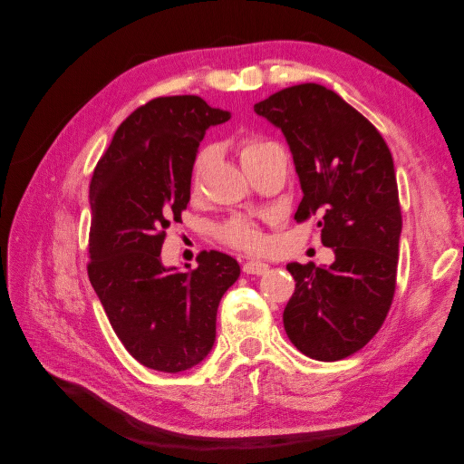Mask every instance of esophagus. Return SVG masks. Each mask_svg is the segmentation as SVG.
<instances>
[{"mask_svg": "<svg viewBox=\"0 0 464 464\" xmlns=\"http://www.w3.org/2000/svg\"><path fill=\"white\" fill-rule=\"evenodd\" d=\"M242 269L246 275H265L266 271H269V265L263 261H246Z\"/></svg>", "mask_w": 464, "mask_h": 464, "instance_id": "esophagus-1", "label": "esophagus"}]
</instances>
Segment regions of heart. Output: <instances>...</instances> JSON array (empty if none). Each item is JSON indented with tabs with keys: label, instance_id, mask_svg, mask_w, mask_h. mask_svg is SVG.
I'll return each mask as SVG.
<instances>
[{
	"label": "heart",
	"instance_id": "obj_1",
	"mask_svg": "<svg viewBox=\"0 0 464 464\" xmlns=\"http://www.w3.org/2000/svg\"><path fill=\"white\" fill-rule=\"evenodd\" d=\"M276 145L263 135H244L236 141V150L240 154V160L244 168H247L251 162L257 160L266 150L275 149ZM203 157L193 162L191 176H189V189L191 193L199 191V181L203 172ZM217 240L224 246L240 249V251H259L265 246V237L257 227V222L244 215H232L227 220H222L215 228Z\"/></svg>",
	"mask_w": 464,
	"mask_h": 464
}]
</instances>
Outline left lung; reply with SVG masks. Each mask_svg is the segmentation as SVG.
<instances>
[{
	"label": "left lung",
	"mask_w": 464,
	"mask_h": 464,
	"mask_svg": "<svg viewBox=\"0 0 464 464\" xmlns=\"http://www.w3.org/2000/svg\"><path fill=\"white\" fill-rule=\"evenodd\" d=\"M285 133L304 198L296 218L321 217L329 266L288 263L296 280L283 321L292 344L343 360L382 329L397 288L402 215L395 166L370 120L331 89L302 82L254 106Z\"/></svg>",
	"instance_id": "obj_1"
}]
</instances>
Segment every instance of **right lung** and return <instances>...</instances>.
<instances>
[{
	"label": "right lung",
	"instance_id": "add662e5",
	"mask_svg": "<svg viewBox=\"0 0 464 464\" xmlns=\"http://www.w3.org/2000/svg\"><path fill=\"white\" fill-rule=\"evenodd\" d=\"M228 111L195 94L159 96L121 121L91 179L89 278L111 329L145 368L178 373L215 344L222 294L240 265L201 251L198 269H166V230L189 203L195 152Z\"/></svg>",
	"mask_w": 464,
	"mask_h": 464
}]
</instances>
